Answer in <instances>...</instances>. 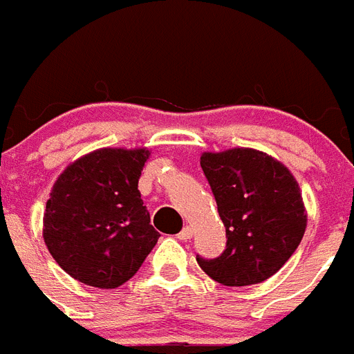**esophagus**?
<instances>
[{"label": "esophagus", "mask_w": 354, "mask_h": 354, "mask_svg": "<svg viewBox=\"0 0 354 354\" xmlns=\"http://www.w3.org/2000/svg\"><path fill=\"white\" fill-rule=\"evenodd\" d=\"M192 234H194V231H192V227L191 225H185L182 229V231H180L178 238H180V240H191Z\"/></svg>", "instance_id": "1"}]
</instances>
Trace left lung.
<instances>
[{"label": "left lung", "instance_id": "8db88e82", "mask_svg": "<svg viewBox=\"0 0 354 354\" xmlns=\"http://www.w3.org/2000/svg\"><path fill=\"white\" fill-rule=\"evenodd\" d=\"M200 165L225 225L227 243L216 258L198 254V266L229 287L271 278L306 232V209L295 176L278 160L254 149L203 152Z\"/></svg>", "mask_w": 354, "mask_h": 354}]
</instances>
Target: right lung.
<instances>
[{
  "mask_svg": "<svg viewBox=\"0 0 354 354\" xmlns=\"http://www.w3.org/2000/svg\"><path fill=\"white\" fill-rule=\"evenodd\" d=\"M147 158L145 149H100L68 165L54 183L43 240L74 280L120 287L156 245L160 232L138 191Z\"/></svg>",
  "mask_w": 354,
  "mask_h": 354,
  "instance_id": "obj_1",
  "label": "right lung"
}]
</instances>
